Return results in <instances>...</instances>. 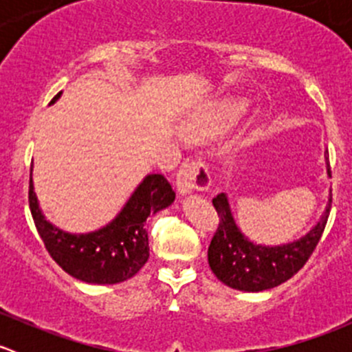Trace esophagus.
I'll return each mask as SVG.
<instances>
[{
	"label": "esophagus",
	"instance_id": "1",
	"mask_svg": "<svg viewBox=\"0 0 352 352\" xmlns=\"http://www.w3.org/2000/svg\"><path fill=\"white\" fill-rule=\"evenodd\" d=\"M211 184V175L206 163H186L177 173V189L180 196H189L194 190L208 189Z\"/></svg>",
	"mask_w": 352,
	"mask_h": 352
}]
</instances>
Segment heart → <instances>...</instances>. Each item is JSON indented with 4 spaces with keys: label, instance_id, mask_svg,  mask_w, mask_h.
Masks as SVG:
<instances>
[{
    "label": "heart",
    "instance_id": "1",
    "mask_svg": "<svg viewBox=\"0 0 352 352\" xmlns=\"http://www.w3.org/2000/svg\"><path fill=\"white\" fill-rule=\"evenodd\" d=\"M248 112V102L243 98H230V100L221 102L204 112L202 116L194 117L187 122L186 134L194 138V140H206V138L216 136L225 131L232 129L233 126L240 122Z\"/></svg>",
    "mask_w": 352,
    "mask_h": 352
}]
</instances>
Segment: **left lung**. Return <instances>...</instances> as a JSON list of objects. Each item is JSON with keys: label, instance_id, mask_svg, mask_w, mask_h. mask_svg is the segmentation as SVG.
<instances>
[{"label": "left lung", "instance_id": "8db88e82", "mask_svg": "<svg viewBox=\"0 0 352 352\" xmlns=\"http://www.w3.org/2000/svg\"><path fill=\"white\" fill-rule=\"evenodd\" d=\"M327 173L330 177V165ZM332 192L320 219L300 239L279 245L252 242L236 225L230 199L225 192L212 199L219 216V225L208 248L211 271L223 285L247 293L272 289L293 278L305 265L324 233L330 212Z\"/></svg>", "mask_w": 352, "mask_h": 352}]
</instances>
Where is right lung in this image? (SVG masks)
I'll return each instance as SVG.
<instances>
[{"mask_svg": "<svg viewBox=\"0 0 352 352\" xmlns=\"http://www.w3.org/2000/svg\"><path fill=\"white\" fill-rule=\"evenodd\" d=\"M61 95L59 91L51 104ZM173 201L175 192L168 180L160 173H148L107 225L91 232L71 233L45 218L30 170L28 202L42 242L63 271L88 285H117L136 276L150 257L144 228L148 216L168 208Z\"/></svg>", "mask_w": 352, "mask_h": 352, "instance_id": "right-lung-1", "label": "right lung"}]
</instances>
